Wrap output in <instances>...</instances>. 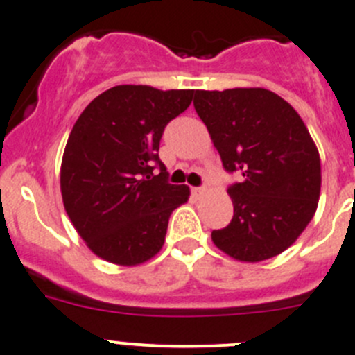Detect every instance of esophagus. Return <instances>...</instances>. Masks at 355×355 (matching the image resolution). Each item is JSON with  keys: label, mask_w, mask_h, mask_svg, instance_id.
I'll list each match as a JSON object with an SVG mask.
<instances>
[{"label": "esophagus", "mask_w": 355, "mask_h": 355, "mask_svg": "<svg viewBox=\"0 0 355 355\" xmlns=\"http://www.w3.org/2000/svg\"><path fill=\"white\" fill-rule=\"evenodd\" d=\"M193 193L196 194V196H203V194L207 193V187H205V185L203 187H193Z\"/></svg>", "instance_id": "obj_1"}]
</instances>
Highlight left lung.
<instances>
[{
  "mask_svg": "<svg viewBox=\"0 0 355 355\" xmlns=\"http://www.w3.org/2000/svg\"><path fill=\"white\" fill-rule=\"evenodd\" d=\"M194 108L226 171L234 214L211 240L224 254L259 263L282 254L312 220L320 196V157L303 119L261 87L196 91Z\"/></svg>",
  "mask_w": 355,
  "mask_h": 355,
  "instance_id": "left-lung-1",
  "label": "left lung"
}]
</instances>
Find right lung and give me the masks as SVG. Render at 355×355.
I'll return each instance as SVG.
<instances>
[{"label":"right lung","mask_w":355,"mask_h":355,"mask_svg":"<svg viewBox=\"0 0 355 355\" xmlns=\"http://www.w3.org/2000/svg\"><path fill=\"white\" fill-rule=\"evenodd\" d=\"M193 96V89L115 85L92 99L73 125L61 162L62 203L101 259L137 266L162 248L171 211L191 191L166 180L159 141Z\"/></svg>","instance_id":"add662e5"}]
</instances>
